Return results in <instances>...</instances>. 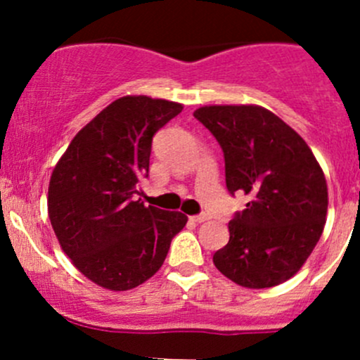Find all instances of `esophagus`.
Here are the masks:
<instances>
[{
	"label": "esophagus",
	"instance_id": "esophagus-1",
	"mask_svg": "<svg viewBox=\"0 0 360 360\" xmlns=\"http://www.w3.org/2000/svg\"><path fill=\"white\" fill-rule=\"evenodd\" d=\"M190 219L193 221V223H203V221H207V219H209V217H207L205 214H198V216H191Z\"/></svg>",
	"mask_w": 360,
	"mask_h": 360
}]
</instances>
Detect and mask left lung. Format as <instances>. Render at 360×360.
I'll list each match as a JSON object with an SVG mask.
<instances>
[{
  "label": "left lung",
  "mask_w": 360,
  "mask_h": 360,
  "mask_svg": "<svg viewBox=\"0 0 360 360\" xmlns=\"http://www.w3.org/2000/svg\"><path fill=\"white\" fill-rule=\"evenodd\" d=\"M224 153L226 188L248 195L228 223L217 270L249 289L274 288L307 263L328 214V183L303 137L266 108L214 104L193 112Z\"/></svg>",
  "instance_id": "left-lung-1"
}]
</instances>
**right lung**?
Wrapping results in <instances>:
<instances>
[{
  "label": "right lung",
  "instance_id": "add662e5",
  "mask_svg": "<svg viewBox=\"0 0 360 360\" xmlns=\"http://www.w3.org/2000/svg\"><path fill=\"white\" fill-rule=\"evenodd\" d=\"M181 111L172 101L120 97L76 134L53 167L50 223L71 263L101 288L129 291L153 277L186 226L179 210L134 200L150 170L155 132Z\"/></svg>",
  "mask_w": 360,
  "mask_h": 360
}]
</instances>
